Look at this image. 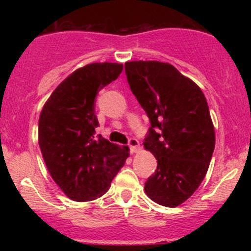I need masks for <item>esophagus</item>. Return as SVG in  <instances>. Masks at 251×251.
Returning <instances> with one entry per match:
<instances>
[{"label": "esophagus", "mask_w": 251, "mask_h": 251, "mask_svg": "<svg viewBox=\"0 0 251 251\" xmlns=\"http://www.w3.org/2000/svg\"><path fill=\"white\" fill-rule=\"evenodd\" d=\"M128 146H129V152H131L132 154L139 151V142H138L137 139H134V138H131V139L128 140Z\"/></svg>", "instance_id": "1"}]
</instances>
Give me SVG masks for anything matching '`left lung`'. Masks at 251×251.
Wrapping results in <instances>:
<instances>
[{
	"label": "left lung",
	"instance_id": "8db88e82",
	"mask_svg": "<svg viewBox=\"0 0 251 251\" xmlns=\"http://www.w3.org/2000/svg\"><path fill=\"white\" fill-rule=\"evenodd\" d=\"M125 72L151 127L144 148L157 159L145 183L155 203L175 208L201 185L215 149V128L201 89L170 63L131 61Z\"/></svg>",
	"mask_w": 251,
	"mask_h": 251
}]
</instances>
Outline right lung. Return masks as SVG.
<instances>
[{"label":"right lung","mask_w":251,"mask_h":251,"mask_svg":"<svg viewBox=\"0 0 251 251\" xmlns=\"http://www.w3.org/2000/svg\"><path fill=\"white\" fill-rule=\"evenodd\" d=\"M122 63H89L66 77L43 106L39 145L46 166L71 200L87 201L107 192L128 157V146L96 135V97L117 79Z\"/></svg>","instance_id":"1"}]
</instances>
